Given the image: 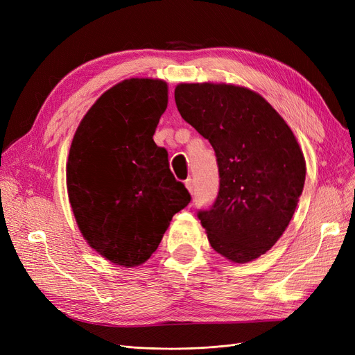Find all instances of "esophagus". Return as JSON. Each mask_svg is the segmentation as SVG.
Instances as JSON below:
<instances>
[{
	"mask_svg": "<svg viewBox=\"0 0 355 355\" xmlns=\"http://www.w3.org/2000/svg\"><path fill=\"white\" fill-rule=\"evenodd\" d=\"M185 185H187V188H188V191L191 192V194H194V180L188 179V180L185 182Z\"/></svg>",
	"mask_w": 355,
	"mask_h": 355,
	"instance_id": "obj_1",
	"label": "esophagus"
}]
</instances>
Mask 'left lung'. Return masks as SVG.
<instances>
[{"instance_id": "left-lung-1", "label": "left lung", "mask_w": 355, "mask_h": 355, "mask_svg": "<svg viewBox=\"0 0 355 355\" xmlns=\"http://www.w3.org/2000/svg\"><path fill=\"white\" fill-rule=\"evenodd\" d=\"M175 101L216 154L218 197L197 213L210 245L250 262L282 237L302 196L306 166L296 137L262 96L239 85L179 84Z\"/></svg>"}]
</instances>
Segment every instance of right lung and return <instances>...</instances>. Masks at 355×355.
<instances>
[{
	"label": "right lung",
	"mask_w": 355,
	"mask_h": 355,
	"mask_svg": "<svg viewBox=\"0 0 355 355\" xmlns=\"http://www.w3.org/2000/svg\"><path fill=\"white\" fill-rule=\"evenodd\" d=\"M166 108L164 81L124 80L96 101L72 139L67 187L73 216L90 247L115 265L148 261L191 201L153 139Z\"/></svg>",
	"instance_id": "1"
}]
</instances>
